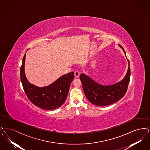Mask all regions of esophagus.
Instances as JSON below:
<instances>
[{"mask_svg":"<svg viewBox=\"0 0 150 150\" xmlns=\"http://www.w3.org/2000/svg\"><path fill=\"white\" fill-rule=\"evenodd\" d=\"M74 75H75V78H78L80 76V73L78 71H75L74 72Z\"/></svg>","mask_w":150,"mask_h":150,"instance_id":"esophagus-1","label":"esophagus"}]
</instances>
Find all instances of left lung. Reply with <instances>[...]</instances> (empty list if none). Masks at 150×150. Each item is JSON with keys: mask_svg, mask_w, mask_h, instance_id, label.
<instances>
[{"mask_svg": "<svg viewBox=\"0 0 150 150\" xmlns=\"http://www.w3.org/2000/svg\"><path fill=\"white\" fill-rule=\"evenodd\" d=\"M126 56L124 48L119 45ZM128 61L127 72L120 81L110 86H103L92 79L81 74L80 79L86 97L89 102L96 106H105L113 104L122 98L127 92L130 77V69Z\"/></svg>", "mask_w": 150, "mask_h": 150, "instance_id": "obj_1", "label": "left lung"}]
</instances>
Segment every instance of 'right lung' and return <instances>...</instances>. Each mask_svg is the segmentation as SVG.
<instances>
[{"label": "right lung", "mask_w": 150, "mask_h": 150, "mask_svg": "<svg viewBox=\"0 0 150 150\" xmlns=\"http://www.w3.org/2000/svg\"><path fill=\"white\" fill-rule=\"evenodd\" d=\"M26 54L22 59L20 78L23 90L29 100L37 107L51 110L61 106L66 99L74 72L65 74L49 86L39 87L31 84L25 73Z\"/></svg>", "instance_id": "obj_1"}]
</instances>
